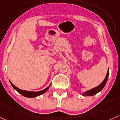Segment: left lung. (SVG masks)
<instances>
[{
  "label": "left lung",
  "instance_id": "obj_1",
  "mask_svg": "<svg viewBox=\"0 0 120 120\" xmlns=\"http://www.w3.org/2000/svg\"><path fill=\"white\" fill-rule=\"evenodd\" d=\"M108 76H109V69L108 70H107V74H106L105 78L104 80L102 81V82L101 84L99 85V86H97V87L91 89L90 90H88V91H86V92H82V95L88 96V97H89V96H93L94 95L97 94L98 93V92H99L100 91H102V89L104 88L105 86L106 82H107Z\"/></svg>",
  "mask_w": 120,
  "mask_h": 120
}]
</instances>
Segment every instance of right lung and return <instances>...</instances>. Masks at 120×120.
Instances as JSON below:
<instances>
[{"label": "right lung", "mask_w": 120, "mask_h": 120, "mask_svg": "<svg viewBox=\"0 0 120 120\" xmlns=\"http://www.w3.org/2000/svg\"><path fill=\"white\" fill-rule=\"evenodd\" d=\"M10 82L11 85L12 86V87L14 88V89L15 91H17V92H19L20 94H21L22 95H23V97H28V98H34L36 97H38V96L40 95L43 94L44 93H45L50 87V85H49L46 88L44 89L43 90H41V91H37V92H32V91H25V90H21V89L18 88V87H15L10 81Z\"/></svg>", "instance_id": "obj_1"}]
</instances>
